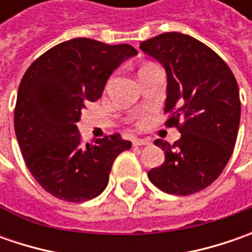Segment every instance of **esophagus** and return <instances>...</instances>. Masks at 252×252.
Wrapping results in <instances>:
<instances>
[{
    "mask_svg": "<svg viewBox=\"0 0 252 252\" xmlns=\"http://www.w3.org/2000/svg\"><path fill=\"white\" fill-rule=\"evenodd\" d=\"M150 141L146 139H133V146H149Z\"/></svg>",
    "mask_w": 252,
    "mask_h": 252,
    "instance_id": "1",
    "label": "esophagus"
}]
</instances>
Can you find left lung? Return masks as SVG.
Wrapping results in <instances>:
<instances>
[{"mask_svg": "<svg viewBox=\"0 0 252 252\" xmlns=\"http://www.w3.org/2000/svg\"><path fill=\"white\" fill-rule=\"evenodd\" d=\"M167 71V127L181 139L172 146L154 141L165 161L149 171V179L165 193L187 196L208 188L227 165L237 140L241 102L226 62L189 34L167 32L140 43Z\"/></svg>", "mask_w": 252, "mask_h": 252, "instance_id": "left-lung-1", "label": "left lung"}]
</instances>
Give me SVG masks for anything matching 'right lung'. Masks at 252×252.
<instances>
[{"mask_svg": "<svg viewBox=\"0 0 252 252\" xmlns=\"http://www.w3.org/2000/svg\"><path fill=\"white\" fill-rule=\"evenodd\" d=\"M136 54L130 44L77 37L49 49L24 74L15 133L28 169L54 198L73 203L96 198L115 158L131 147L119 133L84 146L75 123L88 102L101 98L112 71Z\"/></svg>", "mask_w": 252, "mask_h": 252, "instance_id": "1", "label": "right lung"}]
</instances>
